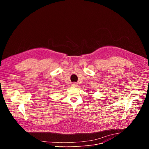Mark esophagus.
<instances>
[{"label": "esophagus", "instance_id": "1", "mask_svg": "<svg viewBox=\"0 0 149 149\" xmlns=\"http://www.w3.org/2000/svg\"><path fill=\"white\" fill-rule=\"evenodd\" d=\"M71 86H72V87H77L78 84H77V83H76V82H73V83H72V84H71Z\"/></svg>", "mask_w": 149, "mask_h": 149}]
</instances>
